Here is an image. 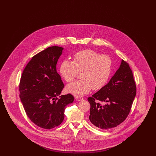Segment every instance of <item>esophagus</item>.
I'll list each match as a JSON object with an SVG mask.
<instances>
[{
    "label": "esophagus",
    "mask_w": 156,
    "mask_h": 156,
    "mask_svg": "<svg viewBox=\"0 0 156 156\" xmlns=\"http://www.w3.org/2000/svg\"><path fill=\"white\" fill-rule=\"evenodd\" d=\"M75 99H76V101H81L82 100H83V98H81V97H75Z\"/></svg>",
    "instance_id": "1"
}]
</instances>
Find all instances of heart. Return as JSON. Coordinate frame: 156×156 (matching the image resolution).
<instances>
[{
    "instance_id": "heart-1",
    "label": "heart",
    "mask_w": 156,
    "mask_h": 156,
    "mask_svg": "<svg viewBox=\"0 0 156 156\" xmlns=\"http://www.w3.org/2000/svg\"><path fill=\"white\" fill-rule=\"evenodd\" d=\"M112 59L107 55H101L92 50H83L75 53L74 61L65 60L59 66V74L67 82L73 81L78 72L82 80L68 85L67 91L81 97L91 89L99 90L106 85L111 73Z\"/></svg>"
}]
</instances>
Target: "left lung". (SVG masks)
I'll list each match as a JSON object with an SVG mask.
<instances>
[{
    "label": "left lung",
    "mask_w": 156,
    "mask_h": 156,
    "mask_svg": "<svg viewBox=\"0 0 156 156\" xmlns=\"http://www.w3.org/2000/svg\"><path fill=\"white\" fill-rule=\"evenodd\" d=\"M136 94V87L132 71L129 64L122 59L109 82L88 98L90 105V122L104 130L118 126L128 116ZM95 100L106 104L102 105Z\"/></svg>",
    "instance_id": "left-lung-1"
}]
</instances>
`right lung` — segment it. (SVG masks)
<instances>
[{
  "label": "right lung",
  "instance_id": "obj_1",
  "mask_svg": "<svg viewBox=\"0 0 156 156\" xmlns=\"http://www.w3.org/2000/svg\"><path fill=\"white\" fill-rule=\"evenodd\" d=\"M63 50L52 46L35 55L25 67L20 79V98L25 112L31 122L45 129L62 122L66 106L74 99L70 94L60 96L64 85L56 66Z\"/></svg>",
  "mask_w": 156,
  "mask_h": 156
}]
</instances>
